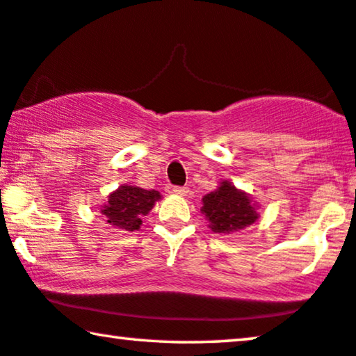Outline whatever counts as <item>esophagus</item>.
Here are the masks:
<instances>
[{
	"mask_svg": "<svg viewBox=\"0 0 356 356\" xmlns=\"http://www.w3.org/2000/svg\"><path fill=\"white\" fill-rule=\"evenodd\" d=\"M172 191H173V194L181 195V197L189 194V188H184V186H177V188H173Z\"/></svg>",
	"mask_w": 356,
	"mask_h": 356,
	"instance_id": "esophagus-1",
	"label": "esophagus"
}]
</instances>
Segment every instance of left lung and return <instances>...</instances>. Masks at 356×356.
<instances>
[{
  "instance_id": "left-lung-1",
  "label": "left lung",
  "mask_w": 356,
  "mask_h": 356,
  "mask_svg": "<svg viewBox=\"0 0 356 356\" xmlns=\"http://www.w3.org/2000/svg\"><path fill=\"white\" fill-rule=\"evenodd\" d=\"M259 204L253 197L222 179L213 193L204 195L200 213L215 234H232L259 220Z\"/></svg>"
}]
</instances>
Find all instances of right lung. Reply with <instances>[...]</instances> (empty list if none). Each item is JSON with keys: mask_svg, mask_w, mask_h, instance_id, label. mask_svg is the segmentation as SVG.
<instances>
[{"mask_svg": "<svg viewBox=\"0 0 356 356\" xmlns=\"http://www.w3.org/2000/svg\"><path fill=\"white\" fill-rule=\"evenodd\" d=\"M162 195L159 191L143 189L140 186L122 184L108 195V200L100 205V213L106 224L119 231H138L143 218L152 210Z\"/></svg>", "mask_w": 356, "mask_h": 356, "instance_id": "add662e5", "label": "right lung"}]
</instances>
